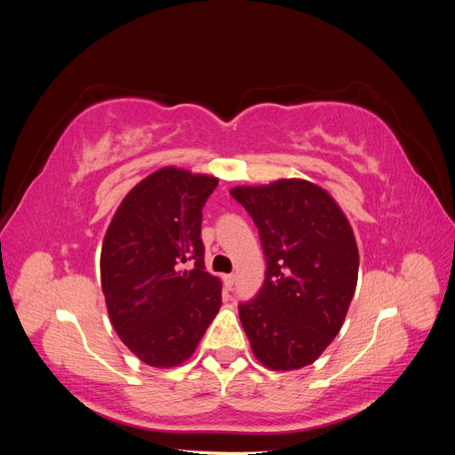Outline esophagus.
<instances>
[{
  "instance_id": "esophagus-1",
  "label": "esophagus",
  "mask_w": 455,
  "mask_h": 455,
  "mask_svg": "<svg viewBox=\"0 0 455 455\" xmlns=\"http://www.w3.org/2000/svg\"><path fill=\"white\" fill-rule=\"evenodd\" d=\"M233 283H235V275H224V284H226V288L228 291H231V286H233Z\"/></svg>"
}]
</instances>
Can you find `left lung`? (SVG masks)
<instances>
[{"instance_id":"8db88e82","label":"left lung","mask_w":455,"mask_h":455,"mask_svg":"<svg viewBox=\"0 0 455 455\" xmlns=\"http://www.w3.org/2000/svg\"><path fill=\"white\" fill-rule=\"evenodd\" d=\"M254 220L266 252L259 294L239 306L256 359L288 371L313 364L346 321L359 249L346 212L304 178L229 189Z\"/></svg>"}]
</instances>
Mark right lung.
<instances>
[{
	"label": "right lung",
	"mask_w": 455,
	"mask_h": 455,
	"mask_svg": "<svg viewBox=\"0 0 455 455\" xmlns=\"http://www.w3.org/2000/svg\"><path fill=\"white\" fill-rule=\"evenodd\" d=\"M211 174L163 167L136 184L109 222L100 284L121 341L154 368H174L196 353L222 306V281L204 271L203 204ZM186 260L194 270H182Z\"/></svg>",
	"instance_id": "1"
}]
</instances>
